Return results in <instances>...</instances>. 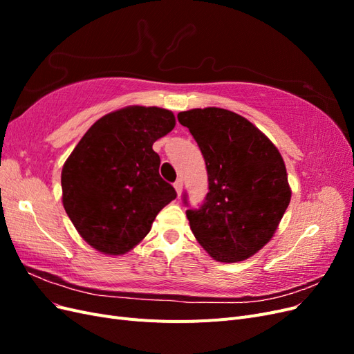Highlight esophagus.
<instances>
[{
    "label": "esophagus",
    "mask_w": 354,
    "mask_h": 354,
    "mask_svg": "<svg viewBox=\"0 0 354 354\" xmlns=\"http://www.w3.org/2000/svg\"><path fill=\"white\" fill-rule=\"evenodd\" d=\"M174 189H176V192H177V195L181 196V194H183V181L177 180L176 183H174Z\"/></svg>",
    "instance_id": "1"
}]
</instances>
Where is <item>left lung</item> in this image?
<instances>
[{
	"mask_svg": "<svg viewBox=\"0 0 354 354\" xmlns=\"http://www.w3.org/2000/svg\"><path fill=\"white\" fill-rule=\"evenodd\" d=\"M177 118L196 140L208 173L205 201L186 211L192 232L214 260L250 259L273 238L291 201L282 155L232 111L190 109Z\"/></svg>",
	"mask_w": 354,
	"mask_h": 354,
	"instance_id": "obj_1",
	"label": "left lung"
}]
</instances>
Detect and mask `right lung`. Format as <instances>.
I'll use <instances>...</instances> for the list:
<instances>
[{"label":"right lung","mask_w":354,"mask_h":354,"mask_svg":"<svg viewBox=\"0 0 354 354\" xmlns=\"http://www.w3.org/2000/svg\"><path fill=\"white\" fill-rule=\"evenodd\" d=\"M174 127L171 111L127 106L102 116L75 146L62 169V202L94 250L108 255L133 250L176 199L152 149Z\"/></svg>","instance_id":"add662e5"}]
</instances>
